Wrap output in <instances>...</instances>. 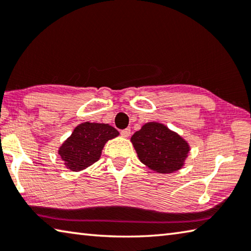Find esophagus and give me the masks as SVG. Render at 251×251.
<instances>
[{
    "instance_id": "esophagus-1",
    "label": "esophagus",
    "mask_w": 251,
    "mask_h": 251,
    "mask_svg": "<svg viewBox=\"0 0 251 251\" xmlns=\"http://www.w3.org/2000/svg\"><path fill=\"white\" fill-rule=\"evenodd\" d=\"M121 135H122L123 138H128L129 135H130V129L128 128V129L122 130V131H121Z\"/></svg>"
}]
</instances>
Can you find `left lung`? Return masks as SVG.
Listing matches in <instances>:
<instances>
[{
	"instance_id": "8db88e82",
	"label": "left lung",
	"mask_w": 251,
	"mask_h": 251,
	"mask_svg": "<svg viewBox=\"0 0 251 251\" xmlns=\"http://www.w3.org/2000/svg\"><path fill=\"white\" fill-rule=\"evenodd\" d=\"M131 142L141 163L161 174L181 170L191 151L185 139L155 121L143 125L131 137Z\"/></svg>"
}]
</instances>
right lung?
Listing matches in <instances>:
<instances>
[{
    "instance_id": "1",
    "label": "right lung",
    "mask_w": 251,
    "mask_h": 251,
    "mask_svg": "<svg viewBox=\"0 0 251 251\" xmlns=\"http://www.w3.org/2000/svg\"><path fill=\"white\" fill-rule=\"evenodd\" d=\"M118 130L108 123L82 122L58 149L66 169L80 172L98 161L104 144L117 138Z\"/></svg>"
}]
</instances>
